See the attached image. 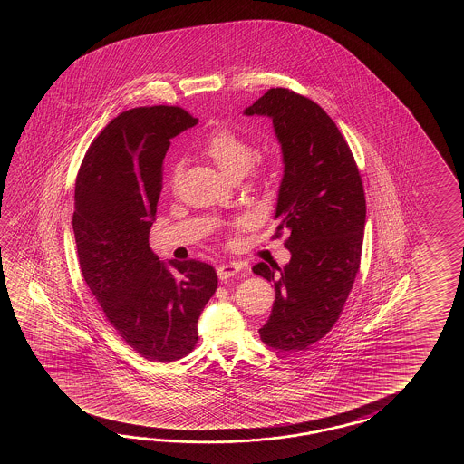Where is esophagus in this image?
Listing matches in <instances>:
<instances>
[{"instance_id":"1","label":"esophagus","mask_w":464,"mask_h":464,"mask_svg":"<svg viewBox=\"0 0 464 464\" xmlns=\"http://www.w3.org/2000/svg\"><path fill=\"white\" fill-rule=\"evenodd\" d=\"M238 266H236V264H230V262H227V264H220V266H218V276L220 280H228V278H232V276H236L237 274H238Z\"/></svg>"}]
</instances>
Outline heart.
Masks as SVG:
<instances>
[{
    "instance_id": "1",
    "label": "heart",
    "mask_w": 464,
    "mask_h": 464,
    "mask_svg": "<svg viewBox=\"0 0 464 464\" xmlns=\"http://www.w3.org/2000/svg\"><path fill=\"white\" fill-rule=\"evenodd\" d=\"M202 150L208 158L212 159L218 168L227 174L228 178H238L246 169L254 168L256 150L244 136L228 128H218L208 134L204 140ZM179 166L170 169L169 186L174 188L178 184Z\"/></svg>"
}]
</instances>
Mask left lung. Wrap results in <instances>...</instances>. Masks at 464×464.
I'll use <instances>...</instances> for the list:
<instances>
[{
	"mask_svg": "<svg viewBox=\"0 0 464 464\" xmlns=\"http://www.w3.org/2000/svg\"><path fill=\"white\" fill-rule=\"evenodd\" d=\"M246 114L272 118L282 144L285 174L274 237L288 230L284 246L292 254L284 268L254 266V274L276 286L272 314L258 334L276 350H305L334 328L360 272L363 182L345 138L312 99L272 88Z\"/></svg>",
	"mask_w": 464,
	"mask_h": 464,
	"instance_id": "obj_1",
	"label": "left lung"
}]
</instances>
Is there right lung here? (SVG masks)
Wrapping results in <instances>:
<instances>
[{"mask_svg": "<svg viewBox=\"0 0 464 464\" xmlns=\"http://www.w3.org/2000/svg\"><path fill=\"white\" fill-rule=\"evenodd\" d=\"M194 124L179 106L124 111L91 142L76 178L72 230L82 278L118 335L159 363L194 350L198 316L218 290L214 266H166L149 246L170 139Z\"/></svg>", "mask_w": 464, "mask_h": 464, "instance_id": "obj_1", "label": "right lung"}]
</instances>
